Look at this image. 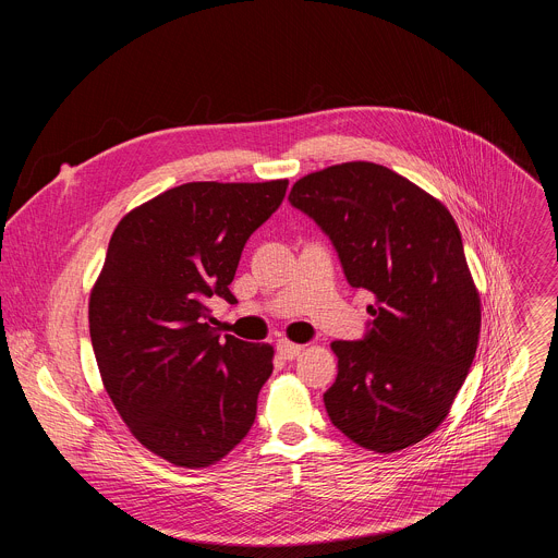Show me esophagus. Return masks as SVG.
Masks as SVG:
<instances>
[{
  "instance_id": "1",
  "label": "esophagus",
  "mask_w": 558,
  "mask_h": 558,
  "mask_svg": "<svg viewBox=\"0 0 558 558\" xmlns=\"http://www.w3.org/2000/svg\"><path fill=\"white\" fill-rule=\"evenodd\" d=\"M276 349H278V353H280L284 360H295V357L302 353L304 347L293 344V342H289V340H280V342L276 344Z\"/></svg>"
}]
</instances>
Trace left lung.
<instances>
[{"instance_id":"1","label":"left lung","mask_w":558,"mask_h":558,"mask_svg":"<svg viewBox=\"0 0 558 558\" xmlns=\"http://www.w3.org/2000/svg\"><path fill=\"white\" fill-rule=\"evenodd\" d=\"M291 207L320 227L351 287L375 295L360 340H336L327 413L351 441L395 452L448 415L482 329L459 227L392 170L353 161L300 179Z\"/></svg>"}]
</instances>
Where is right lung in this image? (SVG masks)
Wrapping results in <instances>:
<instances>
[{"label": "right lung", "instance_id": "obj_1", "mask_svg": "<svg viewBox=\"0 0 558 558\" xmlns=\"http://www.w3.org/2000/svg\"><path fill=\"white\" fill-rule=\"evenodd\" d=\"M289 181L185 183L114 229L90 295L104 386L132 435L174 465L203 468L256 420L274 349L211 327L250 235L282 205Z\"/></svg>", "mask_w": 558, "mask_h": 558}]
</instances>
